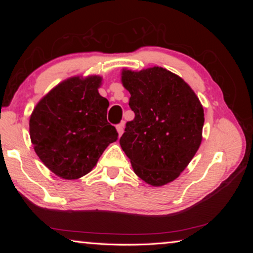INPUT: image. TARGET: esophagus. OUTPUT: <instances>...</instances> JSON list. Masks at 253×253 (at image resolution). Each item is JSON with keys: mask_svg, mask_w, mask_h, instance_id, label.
<instances>
[{"mask_svg": "<svg viewBox=\"0 0 253 253\" xmlns=\"http://www.w3.org/2000/svg\"><path fill=\"white\" fill-rule=\"evenodd\" d=\"M124 126H125V123H121L119 124V125H117V127H116V129H117V132H118V136L121 137L122 135H123V132H124Z\"/></svg>", "mask_w": 253, "mask_h": 253, "instance_id": "34e87169", "label": "esophagus"}]
</instances>
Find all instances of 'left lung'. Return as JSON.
I'll list each match as a JSON object with an SVG mask.
<instances>
[{"label":"left lung","mask_w":253,"mask_h":253,"mask_svg":"<svg viewBox=\"0 0 253 253\" xmlns=\"http://www.w3.org/2000/svg\"><path fill=\"white\" fill-rule=\"evenodd\" d=\"M135 118L126 124L121 146L135 174L152 186L176 179L200 148L204 110L181 77L162 67L122 70Z\"/></svg>","instance_id":"8db88e82"}]
</instances>
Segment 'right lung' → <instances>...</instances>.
Segmentation results:
<instances>
[{"label":"right lung","instance_id":"1","mask_svg":"<svg viewBox=\"0 0 253 253\" xmlns=\"http://www.w3.org/2000/svg\"><path fill=\"white\" fill-rule=\"evenodd\" d=\"M101 83L98 75L70 77L42 97L30 116L34 152L63 179L88 174L118 139L116 128L107 122L109 101L98 91Z\"/></svg>","mask_w":253,"mask_h":253}]
</instances>
